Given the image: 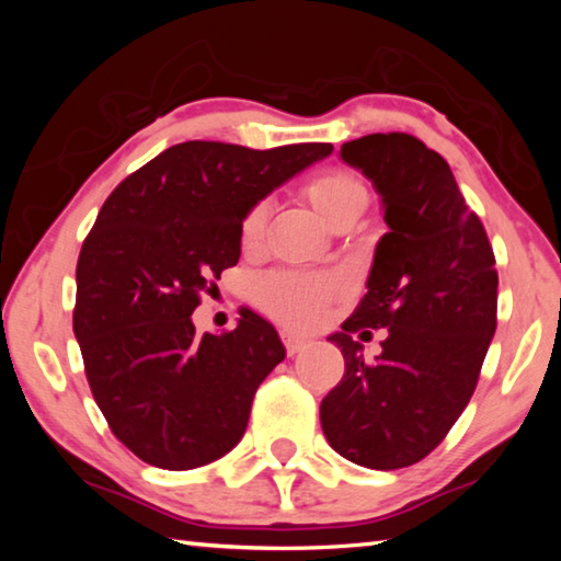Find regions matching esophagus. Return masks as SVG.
<instances>
[{"label": "esophagus", "mask_w": 561, "mask_h": 561, "mask_svg": "<svg viewBox=\"0 0 561 561\" xmlns=\"http://www.w3.org/2000/svg\"><path fill=\"white\" fill-rule=\"evenodd\" d=\"M282 341H284V346H287V354L289 356L299 354L301 348L309 346V336H304V334H299V331H294V329H282Z\"/></svg>", "instance_id": "esophagus-1"}]
</instances>
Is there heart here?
Here are the masks:
<instances>
[{
	"mask_svg": "<svg viewBox=\"0 0 561 561\" xmlns=\"http://www.w3.org/2000/svg\"><path fill=\"white\" fill-rule=\"evenodd\" d=\"M304 195L327 222L344 213H360L368 203L366 183L348 168H327L304 183ZM267 220V205L257 203L247 210L240 225L244 244L260 240ZM339 291V282L331 277L304 272H272L254 284V299L274 314L301 324H311L324 314L327 304Z\"/></svg>",
	"mask_w": 561,
	"mask_h": 561,
	"instance_id": "b5f03b06",
	"label": "heart"
}]
</instances>
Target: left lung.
<instances>
[{
	"mask_svg": "<svg viewBox=\"0 0 561 561\" xmlns=\"http://www.w3.org/2000/svg\"><path fill=\"white\" fill-rule=\"evenodd\" d=\"M341 160L374 183L388 232L368 291L329 336L346 371L321 401V428L346 460L398 470L438 448L470 403L497 329L495 254L450 165L423 140L371 133L341 146ZM364 328L389 329L374 362L353 339Z\"/></svg>",
	"mask_w": 561,
	"mask_h": 561,
	"instance_id": "8db88e82",
	"label": "left lung"
}]
</instances>
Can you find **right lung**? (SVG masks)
Masks as SVG:
<instances>
[{
    "label": "right lung",
    "mask_w": 561,
    "mask_h": 561,
    "mask_svg": "<svg viewBox=\"0 0 561 561\" xmlns=\"http://www.w3.org/2000/svg\"><path fill=\"white\" fill-rule=\"evenodd\" d=\"M331 150L187 140L103 203L76 264L73 334L103 417L144 462L193 470L240 443L284 346L250 309L203 336L190 314L240 260L247 210Z\"/></svg>",
    "instance_id": "obj_1"
}]
</instances>
